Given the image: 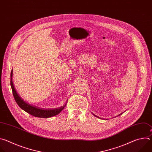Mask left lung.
I'll return each mask as SVG.
<instances>
[{
	"label": "left lung",
	"instance_id": "8db88e82",
	"mask_svg": "<svg viewBox=\"0 0 152 152\" xmlns=\"http://www.w3.org/2000/svg\"><path fill=\"white\" fill-rule=\"evenodd\" d=\"M123 113H121V114H119V115H117V117H118V116H119V115H121V114H123ZM93 114V115H94V116H95V117H97V118H100V117H98V116H97V115H95V114ZM102 119H104V118H102Z\"/></svg>",
	"mask_w": 152,
	"mask_h": 152
}]
</instances>
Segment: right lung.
I'll list each match as a JSON object with an SVG mask.
<instances>
[{"instance_id":"right-lung-1","label":"right lung","mask_w":152,"mask_h":152,"mask_svg":"<svg viewBox=\"0 0 152 152\" xmlns=\"http://www.w3.org/2000/svg\"><path fill=\"white\" fill-rule=\"evenodd\" d=\"M11 86L14 99L17 102V104L19 106V107L21 109H22L26 113L35 117L49 118L56 115L59 113H60L61 111L65 107L67 102V100L65 104L61 107L56 108H52V109H45V108L38 107L27 103L26 101L23 100V99H22L19 96L16 90H15L14 86L12 82V69L11 72Z\"/></svg>"}]
</instances>
